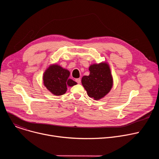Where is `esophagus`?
I'll use <instances>...</instances> for the list:
<instances>
[{"mask_svg": "<svg viewBox=\"0 0 159 159\" xmlns=\"http://www.w3.org/2000/svg\"><path fill=\"white\" fill-rule=\"evenodd\" d=\"M75 81L77 82V84H80V82H81V79H80V78H78V79H75Z\"/></svg>", "mask_w": 159, "mask_h": 159, "instance_id": "esophagus-1", "label": "esophagus"}]
</instances>
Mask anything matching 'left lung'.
<instances>
[{"label": "left lung", "instance_id": "left-lung-1", "mask_svg": "<svg viewBox=\"0 0 159 159\" xmlns=\"http://www.w3.org/2000/svg\"><path fill=\"white\" fill-rule=\"evenodd\" d=\"M89 75L82 78V84L88 96L94 100L104 98L112 87V77L106 63L93 64L89 66Z\"/></svg>", "mask_w": 159, "mask_h": 159}]
</instances>
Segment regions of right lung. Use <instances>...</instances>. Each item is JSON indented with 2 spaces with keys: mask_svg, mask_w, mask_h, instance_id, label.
Here are the masks:
<instances>
[{
  "mask_svg": "<svg viewBox=\"0 0 159 159\" xmlns=\"http://www.w3.org/2000/svg\"><path fill=\"white\" fill-rule=\"evenodd\" d=\"M70 72L58 65H50L43 74V83L50 92L55 96H61L66 91V85L70 87L77 82L69 78Z\"/></svg>",
  "mask_w": 159,
  "mask_h": 159,
  "instance_id": "1",
  "label": "right lung"
}]
</instances>
